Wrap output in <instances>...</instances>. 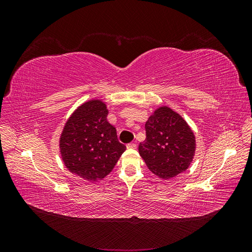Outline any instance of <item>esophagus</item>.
Wrapping results in <instances>:
<instances>
[{
    "instance_id": "esophagus-1",
    "label": "esophagus",
    "mask_w": 252,
    "mask_h": 252,
    "mask_svg": "<svg viewBox=\"0 0 252 252\" xmlns=\"http://www.w3.org/2000/svg\"><path fill=\"white\" fill-rule=\"evenodd\" d=\"M127 148H129V149H135L136 148V144L129 143V144H127Z\"/></svg>"
}]
</instances>
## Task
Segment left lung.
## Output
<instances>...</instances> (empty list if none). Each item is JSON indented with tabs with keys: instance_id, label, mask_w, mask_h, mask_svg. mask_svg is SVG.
I'll use <instances>...</instances> for the list:
<instances>
[{
	"instance_id": "obj_1",
	"label": "left lung",
	"mask_w": 252,
	"mask_h": 252,
	"mask_svg": "<svg viewBox=\"0 0 252 252\" xmlns=\"http://www.w3.org/2000/svg\"><path fill=\"white\" fill-rule=\"evenodd\" d=\"M146 140L140 144V156L151 172L171 179L185 171L195 151L191 129L179 113L163 106L145 124Z\"/></svg>"
}]
</instances>
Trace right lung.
<instances>
[{"mask_svg":"<svg viewBox=\"0 0 252 252\" xmlns=\"http://www.w3.org/2000/svg\"><path fill=\"white\" fill-rule=\"evenodd\" d=\"M106 105L93 100L75 110L60 139V150L70 172L96 182L110 173L126 146L107 121Z\"/></svg>","mask_w":252,"mask_h":252,"instance_id":"add662e5","label":"right lung"}]
</instances>
